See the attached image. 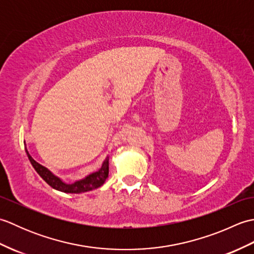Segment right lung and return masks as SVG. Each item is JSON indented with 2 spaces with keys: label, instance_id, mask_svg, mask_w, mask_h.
<instances>
[{
  "label": "right lung",
  "instance_id": "obj_1",
  "mask_svg": "<svg viewBox=\"0 0 254 254\" xmlns=\"http://www.w3.org/2000/svg\"><path fill=\"white\" fill-rule=\"evenodd\" d=\"M26 153H27V156H28V159L30 160V164L38 172V175H39L50 187L61 192L83 193V192L91 191L94 190V189H97L104 185L106 179L108 178V174H109V157H107L104 163H102L101 168L98 171L93 172V174L85 177L82 180H77L73 183H65L64 181H62L60 178L57 177L56 175H53L49 169L46 168V167L40 165L39 163H37V161L29 155L28 150L27 149H26Z\"/></svg>",
  "mask_w": 254,
  "mask_h": 254
}]
</instances>
